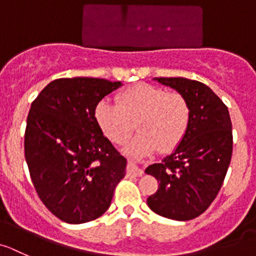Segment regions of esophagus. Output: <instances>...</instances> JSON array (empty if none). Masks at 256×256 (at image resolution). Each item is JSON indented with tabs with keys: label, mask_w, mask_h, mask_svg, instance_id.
<instances>
[{
	"label": "esophagus",
	"mask_w": 256,
	"mask_h": 256,
	"mask_svg": "<svg viewBox=\"0 0 256 256\" xmlns=\"http://www.w3.org/2000/svg\"><path fill=\"white\" fill-rule=\"evenodd\" d=\"M128 172L130 176H142V169L138 168V166H136V164L134 163V160H131V159H128Z\"/></svg>",
	"instance_id": "esophagus-1"
}]
</instances>
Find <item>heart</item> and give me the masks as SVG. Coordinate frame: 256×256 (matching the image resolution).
<instances>
[{
  "instance_id": "1",
  "label": "heart",
  "mask_w": 256,
  "mask_h": 256,
  "mask_svg": "<svg viewBox=\"0 0 256 256\" xmlns=\"http://www.w3.org/2000/svg\"><path fill=\"white\" fill-rule=\"evenodd\" d=\"M116 102H100L94 110L96 121L117 145L128 142L138 122L142 131L128 148L132 154H144L158 148L162 152L174 149L190 128V101L178 90L138 83L121 90Z\"/></svg>"
}]
</instances>
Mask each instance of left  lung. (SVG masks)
<instances>
[{"label":"left lung","instance_id":"obj_1","mask_svg":"<svg viewBox=\"0 0 256 256\" xmlns=\"http://www.w3.org/2000/svg\"><path fill=\"white\" fill-rule=\"evenodd\" d=\"M155 80L182 92L192 116L176 149L145 170L159 183L146 202L155 214L188 221L204 214L221 190L232 155V124L226 104L208 86L180 77Z\"/></svg>","mask_w":256,"mask_h":256}]
</instances>
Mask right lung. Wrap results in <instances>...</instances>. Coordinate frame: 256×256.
<instances>
[{"label": "right lung", "mask_w": 256, "mask_h": 256, "mask_svg": "<svg viewBox=\"0 0 256 256\" xmlns=\"http://www.w3.org/2000/svg\"><path fill=\"white\" fill-rule=\"evenodd\" d=\"M121 82L59 78L31 104L25 130V159L38 196L66 224L104 214L125 176L126 158L102 132L96 106Z\"/></svg>", "instance_id": "obj_1"}]
</instances>
